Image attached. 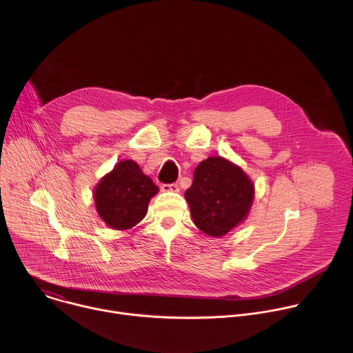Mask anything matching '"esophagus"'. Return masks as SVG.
<instances>
[{
  "mask_svg": "<svg viewBox=\"0 0 353 353\" xmlns=\"http://www.w3.org/2000/svg\"><path fill=\"white\" fill-rule=\"evenodd\" d=\"M161 188H162V191H165V192H179V191H180L179 184H176V183H172V184H163Z\"/></svg>",
  "mask_w": 353,
  "mask_h": 353,
  "instance_id": "obj_1",
  "label": "esophagus"
}]
</instances>
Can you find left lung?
I'll use <instances>...</instances> for the list:
<instances>
[{"label": "left lung", "instance_id": "left-lung-1", "mask_svg": "<svg viewBox=\"0 0 353 353\" xmlns=\"http://www.w3.org/2000/svg\"><path fill=\"white\" fill-rule=\"evenodd\" d=\"M195 226L221 237L241 223L254 199V184L241 168L222 157H210L194 170L184 194Z\"/></svg>", "mask_w": 353, "mask_h": 353}]
</instances>
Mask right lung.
<instances>
[{
    "label": "right lung",
    "instance_id": "right-lung-1",
    "mask_svg": "<svg viewBox=\"0 0 353 353\" xmlns=\"http://www.w3.org/2000/svg\"><path fill=\"white\" fill-rule=\"evenodd\" d=\"M158 191V185L143 174L138 163L121 161L96 185V211L108 226L127 230L143 219L150 198Z\"/></svg>",
    "mask_w": 353,
    "mask_h": 353
}]
</instances>
